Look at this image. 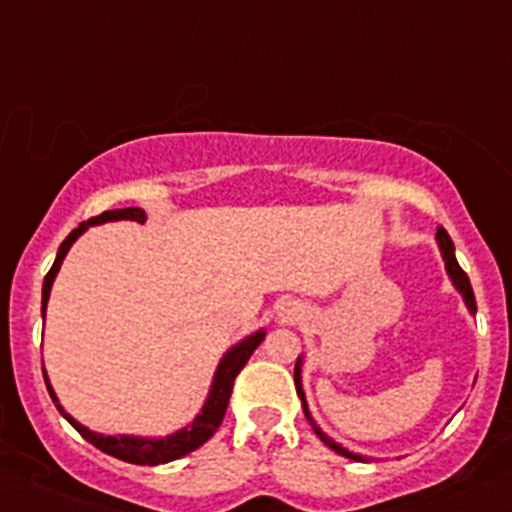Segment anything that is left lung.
<instances>
[{
  "instance_id": "8db88e82",
  "label": "left lung",
  "mask_w": 512,
  "mask_h": 512,
  "mask_svg": "<svg viewBox=\"0 0 512 512\" xmlns=\"http://www.w3.org/2000/svg\"><path fill=\"white\" fill-rule=\"evenodd\" d=\"M436 240H438V247H441L443 262H446V272H448V277H451L453 287H456L458 292L463 294V302H466L468 312L476 314V297H473L471 280H468V275H466V272L461 270V265H458V260H456V250H453V240H451V235H448V232L443 230V227H438ZM294 386H297V394H299V399H302L304 416H307V421H309V426H312V431L317 433V436L322 438V441L327 443V446L332 448V451L342 453V456L352 458V461H364V458H361V456H356V453L347 451V448H342V446H339V443H334L332 438H329L327 433H324L322 428H319L317 423H314V418H312V414H309V409H307V399H304V391H302V356H299L297 364H294Z\"/></svg>"
}]
</instances>
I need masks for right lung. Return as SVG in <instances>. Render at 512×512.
Here are the masks:
<instances>
[{"instance_id":"right-lung-1","label":"right lung","mask_w":512,"mask_h":512,"mask_svg":"<svg viewBox=\"0 0 512 512\" xmlns=\"http://www.w3.org/2000/svg\"><path fill=\"white\" fill-rule=\"evenodd\" d=\"M113 220H133V223H146V213H143L141 208L106 210V213L96 215V218L86 220V223H81L76 230H71L69 237L61 242L59 252H56L54 265H51V270L46 272V277H44V287H41V317L46 314V302H49L51 285H54V277H56V272H59V267H61V262H64L69 247L74 245V242L79 240V237L84 235L91 225L113 223ZM262 339H265V329H260V332L250 334L247 339L237 342L235 347H232L230 352L220 359L218 371H215L213 386H210V394H208V399H205L200 414L195 416V421L190 423V426L180 428V431L170 433V436H165V438L103 436V433L89 431V428L81 426L74 416H69L64 409H61L59 399H56L54 389H51V384H49V376H46V371H44V381H46V389H49V396L54 399L56 409L64 414L66 421H69L71 426H74L76 431L86 438V441L94 443L98 451L108 453V456H113V458H121V461H126V463H136V466H158V463H168V461H175V458L188 456L190 451H195V448L203 446V443L208 441L215 431H218L220 423H223V418H225L227 401H230L235 376L240 374L242 366L247 364V359H250L252 352L260 347Z\"/></svg>"}]
</instances>
